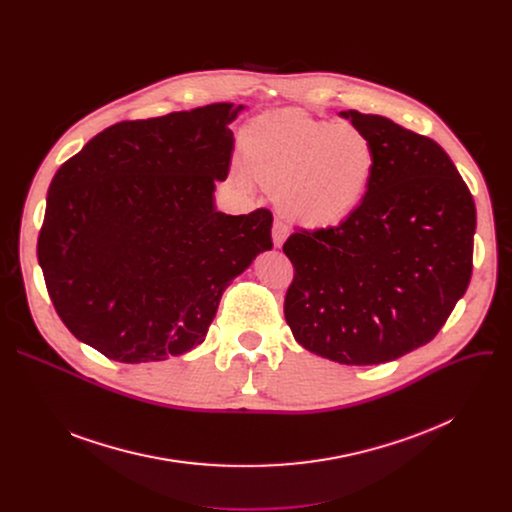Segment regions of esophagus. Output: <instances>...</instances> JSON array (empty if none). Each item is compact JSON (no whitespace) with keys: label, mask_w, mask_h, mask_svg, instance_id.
<instances>
[{"label":"esophagus","mask_w":512,"mask_h":512,"mask_svg":"<svg viewBox=\"0 0 512 512\" xmlns=\"http://www.w3.org/2000/svg\"><path fill=\"white\" fill-rule=\"evenodd\" d=\"M287 235H289V229H287L283 223L275 221V223H273V245H275L277 249H279V247H283V243H285Z\"/></svg>","instance_id":"obj_1"}]
</instances>
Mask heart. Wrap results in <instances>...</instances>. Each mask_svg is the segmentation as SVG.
<instances>
[{"mask_svg":"<svg viewBox=\"0 0 512 512\" xmlns=\"http://www.w3.org/2000/svg\"><path fill=\"white\" fill-rule=\"evenodd\" d=\"M243 186L257 180L277 192L289 223L322 231L344 223L367 198L377 150L356 125L320 121L302 111H283L247 125L241 135Z\"/></svg>","mask_w":512,"mask_h":512,"instance_id":"b5f03b06","label":"heart"}]
</instances>
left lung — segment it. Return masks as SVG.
I'll return each mask as SVG.
<instances>
[{"mask_svg": "<svg viewBox=\"0 0 512 512\" xmlns=\"http://www.w3.org/2000/svg\"><path fill=\"white\" fill-rule=\"evenodd\" d=\"M338 115L375 143V176L340 227L285 241L296 275L283 310L306 350L369 367L427 344L466 294L476 206L433 139L381 115Z\"/></svg>", "mask_w": 512, "mask_h": 512, "instance_id": "obj_1", "label": "left lung"}]
</instances>
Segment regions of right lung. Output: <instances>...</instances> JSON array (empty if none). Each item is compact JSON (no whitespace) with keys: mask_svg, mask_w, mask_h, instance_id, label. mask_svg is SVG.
<instances>
[{"mask_svg":"<svg viewBox=\"0 0 512 512\" xmlns=\"http://www.w3.org/2000/svg\"><path fill=\"white\" fill-rule=\"evenodd\" d=\"M247 109L214 103L95 135L60 166L38 263L64 326L111 360H166L202 344L227 285L269 251L273 216L216 210Z\"/></svg>","mask_w":512,"mask_h":512,"instance_id":"add662e5","label":"right lung"}]
</instances>
